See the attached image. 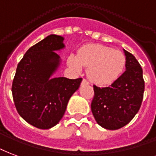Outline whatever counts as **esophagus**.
I'll use <instances>...</instances> for the list:
<instances>
[{
    "mask_svg": "<svg viewBox=\"0 0 156 156\" xmlns=\"http://www.w3.org/2000/svg\"><path fill=\"white\" fill-rule=\"evenodd\" d=\"M81 84H82V85H88L89 83H88V81H87L86 79H83L82 83H81Z\"/></svg>",
    "mask_w": 156,
    "mask_h": 156,
    "instance_id": "1",
    "label": "esophagus"
}]
</instances>
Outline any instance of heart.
I'll return each mask as SVG.
<instances>
[{
    "label": "heart",
    "instance_id": "obj_1",
    "mask_svg": "<svg viewBox=\"0 0 156 156\" xmlns=\"http://www.w3.org/2000/svg\"><path fill=\"white\" fill-rule=\"evenodd\" d=\"M67 62L76 72H80L82 66L89 67L87 76L90 80L99 86H106L115 82L122 75L126 57L120 51L93 44L80 49L77 55H70Z\"/></svg>",
    "mask_w": 156,
    "mask_h": 156
}]
</instances>
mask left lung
I'll list each match as a JSON object with an SVG mask.
<instances>
[{
	"mask_svg": "<svg viewBox=\"0 0 156 156\" xmlns=\"http://www.w3.org/2000/svg\"><path fill=\"white\" fill-rule=\"evenodd\" d=\"M126 71L108 87L94 86L92 114L98 125L107 129H117L132 120L140 108L145 82L143 70L136 57L124 50Z\"/></svg>",
	"mask_w": 156,
	"mask_h": 156,
	"instance_id": "left-lung-1",
	"label": "left lung"
}]
</instances>
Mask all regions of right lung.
<instances>
[{"label": "right lung", "instance_id": "1", "mask_svg": "<svg viewBox=\"0 0 156 156\" xmlns=\"http://www.w3.org/2000/svg\"><path fill=\"white\" fill-rule=\"evenodd\" d=\"M64 37L46 36L31 46L16 68L12 95L16 111L24 120L39 129H50L59 123L67 103L82 78L51 77L60 67L55 51L65 48Z\"/></svg>", "mask_w": 156, "mask_h": 156}]
</instances>
